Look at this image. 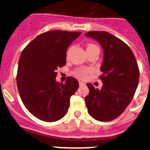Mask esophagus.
I'll use <instances>...</instances> for the list:
<instances>
[{
  "label": "esophagus",
  "instance_id": "34e87169",
  "mask_svg": "<svg viewBox=\"0 0 150 150\" xmlns=\"http://www.w3.org/2000/svg\"><path fill=\"white\" fill-rule=\"evenodd\" d=\"M79 84L80 86H84L85 85V83H83V82H81V81H79Z\"/></svg>",
  "mask_w": 150,
  "mask_h": 150
}]
</instances>
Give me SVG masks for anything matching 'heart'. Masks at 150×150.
<instances>
[{"label": "heart", "mask_w": 150, "mask_h": 150, "mask_svg": "<svg viewBox=\"0 0 150 150\" xmlns=\"http://www.w3.org/2000/svg\"><path fill=\"white\" fill-rule=\"evenodd\" d=\"M94 49H98V47L95 44H92V43H89V44L87 45L86 46V51L91 50H94ZM71 50H72V46L69 47L68 50H67V53H66V55L67 57H68L69 54L71 52ZM88 71H89V69L87 68H78L76 70L74 71V75L76 77L79 78V79H84V78L86 77L87 74H88Z\"/></svg>", "instance_id": "heart-1"}]
</instances>
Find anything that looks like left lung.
Here are the masks:
<instances>
[{"mask_svg":"<svg viewBox=\"0 0 150 150\" xmlns=\"http://www.w3.org/2000/svg\"><path fill=\"white\" fill-rule=\"evenodd\" d=\"M85 36L98 41L104 50L99 76L101 89L91 83L85 102L91 117L109 122L124 112L133 99L139 82V67L134 55L122 40L107 31H89Z\"/></svg>","mask_w":150,"mask_h":150,"instance_id":"8db88e82","label":"left lung"}]
</instances>
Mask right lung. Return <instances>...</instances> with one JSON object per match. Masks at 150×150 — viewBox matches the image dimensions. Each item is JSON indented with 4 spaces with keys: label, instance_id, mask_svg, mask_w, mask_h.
Instances as JSON below:
<instances>
[{
    "label": "right lung",
    "instance_id": "obj_1",
    "mask_svg": "<svg viewBox=\"0 0 150 150\" xmlns=\"http://www.w3.org/2000/svg\"><path fill=\"white\" fill-rule=\"evenodd\" d=\"M81 32L51 30L39 35L22 50L18 60L17 87L28 110L43 121L55 122L65 116L70 98L79 83L68 76L64 84L55 80L66 64V52Z\"/></svg>",
    "mask_w": 150,
    "mask_h": 150
}]
</instances>
